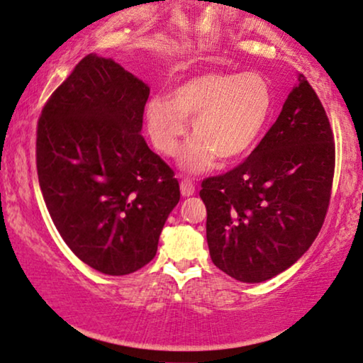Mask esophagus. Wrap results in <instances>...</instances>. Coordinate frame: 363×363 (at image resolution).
Here are the masks:
<instances>
[{"instance_id": "34e87169", "label": "esophagus", "mask_w": 363, "mask_h": 363, "mask_svg": "<svg viewBox=\"0 0 363 363\" xmlns=\"http://www.w3.org/2000/svg\"><path fill=\"white\" fill-rule=\"evenodd\" d=\"M194 192H196V186H194L192 179L184 177V179L181 181V194L184 197H189V196H192Z\"/></svg>"}]
</instances>
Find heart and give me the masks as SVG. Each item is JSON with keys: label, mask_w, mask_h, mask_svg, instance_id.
I'll return each mask as SVG.
<instances>
[{"label": "heart", "mask_w": 363, "mask_h": 363, "mask_svg": "<svg viewBox=\"0 0 363 363\" xmlns=\"http://www.w3.org/2000/svg\"><path fill=\"white\" fill-rule=\"evenodd\" d=\"M274 108V94L258 72L235 74L208 70L181 82L166 96L146 104V128L152 145L176 156L194 121L196 140L181 152L189 172L208 169L218 156L223 161L243 157L257 146Z\"/></svg>", "instance_id": "1"}]
</instances>
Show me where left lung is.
<instances>
[{"instance_id":"obj_1","label":"left lung","mask_w":363,"mask_h":363,"mask_svg":"<svg viewBox=\"0 0 363 363\" xmlns=\"http://www.w3.org/2000/svg\"><path fill=\"white\" fill-rule=\"evenodd\" d=\"M334 167L329 118L299 75L252 155L225 174L202 181L213 264L238 281L262 283L298 262L324 223Z\"/></svg>"}]
</instances>
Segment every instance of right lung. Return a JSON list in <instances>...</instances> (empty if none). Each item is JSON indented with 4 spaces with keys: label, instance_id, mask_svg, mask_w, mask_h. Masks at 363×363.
<instances>
[{
    "label": "right lung",
    "instance_id": "1",
    "mask_svg": "<svg viewBox=\"0 0 363 363\" xmlns=\"http://www.w3.org/2000/svg\"><path fill=\"white\" fill-rule=\"evenodd\" d=\"M147 96L145 82L89 54L38 121L35 166L49 216L75 257L111 277L155 258L181 197L174 171L141 135Z\"/></svg>",
    "mask_w": 363,
    "mask_h": 363
}]
</instances>
